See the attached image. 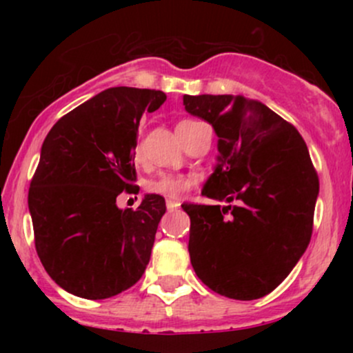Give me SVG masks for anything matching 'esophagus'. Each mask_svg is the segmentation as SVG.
<instances>
[{"mask_svg":"<svg viewBox=\"0 0 353 353\" xmlns=\"http://www.w3.org/2000/svg\"><path fill=\"white\" fill-rule=\"evenodd\" d=\"M179 202L177 201H171V199H168L165 201V208H168V210L169 212H172V210H176V209H179Z\"/></svg>","mask_w":353,"mask_h":353,"instance_id":"34e87169","label":"esophagus"}]
</instances>
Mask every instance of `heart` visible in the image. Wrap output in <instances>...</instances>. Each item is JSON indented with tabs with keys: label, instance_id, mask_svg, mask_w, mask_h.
<instances>
[{
	"label": "heart",
	"instance_id": "heart-1",
	"mask_svg": "<svg viewBox=\"0 0 353 353\" xmlns=\"http://www.w3.org/2000/svg\"><path fill=\"white\" fill-rule=\"evenodd\" d=\"M192 124H196V121H181L177 124V136L181 141H184L185 132ZM134 156L139 159L141 156V148L136 145ZM194 185V179L190 176H184V174H161V176L154 177L148 182V190L151 194H157V196L169 197V199H179L184 196L188 190Z\"/></svg>",
	"mask_w": 353,
	"mask_h": 353
}]
</instances>
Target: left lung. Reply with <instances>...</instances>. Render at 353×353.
Returning a JSON list of instances; mask_svg holds the SVG:
<instances>
[{
	"instance_id": "left-lung-1",
	"label": "left lung",
	"mask_w": 353,
	"mask_h": 353,
	"mask_svg": "<svg viewBox=\"0 0 353 353\" xmlns=\"http://www.w3.org/2000/svg\"><path fill=\"white\" fill-rule=\"evenodd\" d=\"M184 106L219 137L217 165L202 196L236 202L182 204L190 217V264L224 297H264L310 242L319 177L305 141L272 109L244 96L184 94Z\"/></svg>"
}]
</instances>
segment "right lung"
<instances>
[{
    "mask_svg": "<svg viewBox=\"0 0 353 353\" xmlns=\"http://www.w3.org/2000/svg\"><path fill=\"white\" fill-rule=\"evenodd\" d=\"M164 101L163 91L109 88L48 132L28 208L39 261L66 292L99 301L143 277L164 197L145 194L136 210L119 209L116 197L134 188L141 116Z\"/></svg>",
    "mask_w": 353,
    "mask_h": 353,
    "instance_id": "add662e5",
    "label": "right lung"
}]
</instances>
